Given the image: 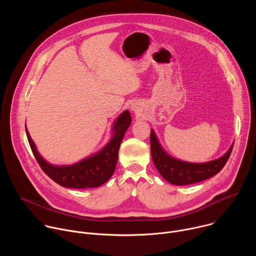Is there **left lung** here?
I'll use <instances>...</instances> for the list:
<instances>
[{"mask_svg": "<svg viewBox=\"0 0 256 256\" xmlns=\"http://www.w3.org/2000/svg\"><path fill=\"white\" fill-rule=\"evenodd\" d=\"M151 154L154 165L161 176L174 186H188L200 182L220 172L227 163L234 144L220 158L204 163H192L169 155L161 146L154 130H151Z\"/></svg>", "mask_w": 256, "mask_h": 256, "instance_id": "1", "label": "left lung"}]
</instances>
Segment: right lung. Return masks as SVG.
I'll return each instance as SVG.
<instances>
[{
	"mask_svg": "<svg viewBox=\"0 0 256 256\" xmlns=\"http://www.w3.org/2000/svg\"><path fill=\"white\" fill-rule=\"evenodd\" d=\"M132 124L128 110H124L114 120L112 136L97 153L82 159L72 165H54L48 162L38 151L27 128L26 134L35 159L44 173L58 184L68 188H98L110 178L116 170L122 140Z\"/></svg>",
	"mask_w": 256,
	"mask_h": 256,
	"instance_id": "add662e5",
	"label": "right lung"
}]
</instances>
